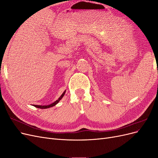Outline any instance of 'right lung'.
<instances>
[{
	"mask_svg": "<svg viewBox=\"0 0 158 158\" xmlns=\"http://www.w3.org/2000/svg\"><path fill=\"white\" fill-rule=\"evenodd\" d=\"M64 94H65V92H63V94L61 95V96L57 99V100H56V102H55L54 103H51V104H50V105H49V106H37V105H34V107H37V108H40V109H47V108H49V107H53V106H55L56 104H57L59 102V101L60 100L63 98V97L64 96Z\"/></svg>",
	"mask_w": 158,
	"mask_h": 158,
	"instance_id": "add662e5",
	"label": "right lung"
}]
</instances>
